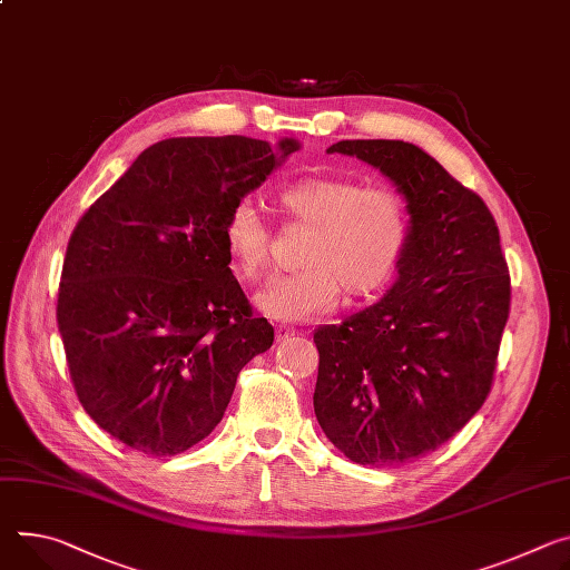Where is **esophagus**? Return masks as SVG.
Segmentation results:
<instances>
[{"label":"esophagus","instance_id":"obj_1","mask_svg":"<svg viewBox=\"0 0 570 570\" xmlns=\"http://www.w3.org/2000/svg\"><path fill=\"white\" fill-rule=\"evenodd\" d=\"M275 336H277V341L282 343V341H288L291 336H295V330H293V327H286V325H279V327L275 330Z\"/></svg>","mask_w":570,"mask_h":570}]
</instances>
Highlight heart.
Wrapping results in <instances>:
<instances>
[{
  "mask_svg": "<svg viewBox=\"0 0 570 570\" xmlns=\"http://www.w3.org/2000/svg\"><path fill=\"white\" fill-rule=\"evenodd\" d=\"M282 204L302 223L304 268L271 277L254 295L258 312L275 321H306L332 312L341 286L352 297L382 291L395 275L409 240L404 199L391 188H364L347 177L312 175L293 181ZM225 247L243 279H256L271 262V229L247 197L223 227Z\"/></svg>",
  "mask_w": 570,
  "mask_h": 570,
  "instance_id": "obj_1",
  "label": "heart"
}]
</instances>
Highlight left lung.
<instances>
[{"mask_svg":"<svg viewBox=\"0 0 570 570\" xmlns=\"http://www.w3.org/2000/svg\"><path fill=\"white\" fill-rule=\"evenodd\" d=\"M327 151L380 170L409 214L395 284L314 332L325 436L354 463L384 469L434 452L484 404L509 318V271L482 197L419 145L341 140Z\"/></svg>","mask_w":570,"mask_h":570,"instance_id":"left-lung-1","label":"left lung"}]
</instances>
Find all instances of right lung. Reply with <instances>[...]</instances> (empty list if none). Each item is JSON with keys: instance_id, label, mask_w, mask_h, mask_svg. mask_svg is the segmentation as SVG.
I'll return each instance as SVG.
<instances>
[{"instance_id": "obj_1", "label": "right lung", "mask_w": 570, "mask_h": 570, "mask_svg": "<svg viewBox=\"0 0 570 570\" xmlns=\"http://www.w3.org/2000/svg\"><path fill=\"white\" fill-rule=\"evenodd\" d=\"M302 145L168 138L79 220L57 321L88 416L125 445L179 454L223 421L240 368L275 341L229 271L232 206Z\"/></svg>"}]
</instances>
